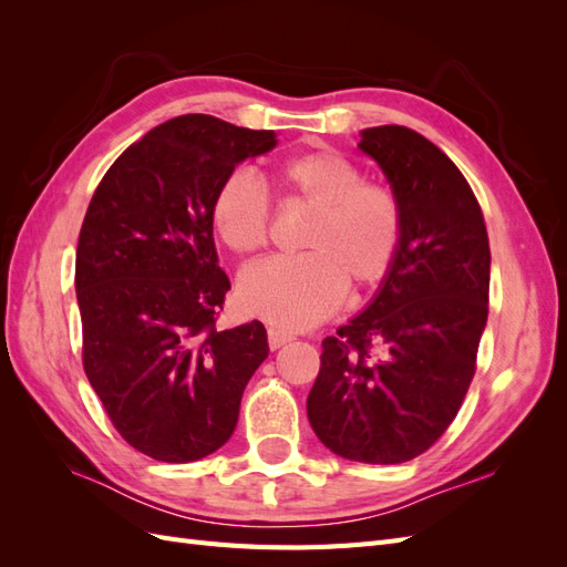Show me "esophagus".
<instances>
[{"label": "esophagus", "instance_id": "obj_1", "mask_svg": "<svg viewBox=\"0 0 567 567\" xmlns=\"http://www.w3.org/2000/svg\"><path fill=\"white\" fill-rule=\"evenodd\" d=\"M267 338H269V348H271V350H279L281 346H286V342L293 340V336L284 333V331H279V329H269V331H267Z\"/></svg>", "mask_w": 567, "mask_h": 567}]
</instances>
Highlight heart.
Wrapping results in <instances>:
<instances>
[{
  "mask_svg": "<svg viewBox=\"0 0 567 567\" xmlns=\"http://www.w3.org/2000/svg\"><path fill=\"white\" fill-rule=\"evenodd\" d=\"M288 200L315 205L302 234V255L252 265L238 281L244 310L286 331L310 329L333 315L354 288L379 286L402 246V205L388 184L362 179V169L333 148L298 151L271 169ZM269 198L265 186L234 169L215 188L210 225L236 255L267 246Z\"/></svg>",
  "mask_w": 567,
  "mask_h": 567,
  "instance_id": "b5f03b06",
  "label": "heart"
}]
</instances>
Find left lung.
<instances>
[{
    "mask_svg": "<svg viewBox=\"0 0 567 567\" xmlns=\"http://www.w3.org/2000/svg\"><path fill=\"white\" fill-rule=\"evenodd\" d=\"M359 148L400 198L402 246L367 310L323 338L307 419L342 458L404 463L447 431L473 381L489 238L466 177L423 134L369 127Z\"/></svg>",
    "mask_w": 567,
    "mask_h": 567,
    "instance_id": "1",
    "label": "left lung"
}]
</instances>
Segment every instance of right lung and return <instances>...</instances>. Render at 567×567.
I'll return each mask as SVG.
<instances>
[{"instance_id": "obj_1", "label": "right lung", "mask_w": 567, "mask_h": 567, "mask_svg": "<svg viewBox=\"0 0 567 567\" xmlns=\"http://www.w3.org/2000/svg\"><path fill=\"white\" fill-rule=\"evenodd\" d=\"M274 146L271 130L173 117L123 151L84 215L75 255L84 373L115 431L156 461L217 452L269 354L260 321L217 329L231 284L217 265L210 200L238 163Z\"/></svg>"}]
</instances>
